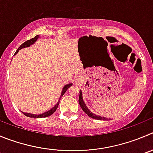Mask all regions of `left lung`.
<instances>
[{
  "label": "left lung",
  "instance_id": "1",
  "mask_svg": "<svg viewBox=\"0 0 153 153\" xmlns=\"http://www.w3.org/2000/svg\"><path fill=\"white\" fill-rule=\"evenodd\" d=\"M79 105H80V107L82 108V110L84 111V113H85V114L88 115L89 117L92 118V119H99V120H106V119L107 120V119H107V118H105V117H101V116H96L95 114L92 113L89 110H88V107H86L85 104L84 103L83 99H82V91H79Z\"/></svg>",
  "mask_w": 153,
  "mask_h": 153
}]
</instances>
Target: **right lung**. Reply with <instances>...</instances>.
<instances>
[{
	"label": "right lung",
	"instance_id": "right-lung-1",
	"mask_svg": "<svg viewBox=\"0 0 153 153\" xmlns=\"http://www.w3.org/2000/svg\"><path fill=\"white\" fill-rule=\"evenodd\" d=\"M39 38V35H37L35 36V37H34V38L30 39V40H27V41H25V43H23L21 45V46L19 47V49H17L16 52H15V55L17 53V52H19V50H20L21 49H22V48H25V47H28V46H30V45H32L34 43H35L36 41L37 40V39ZM72 85V83H70V84H67V85H65V86H64L63 89H62V94H61V96H60V98H59V102L56 104V105H55V107H52L51 110H48L47 112H46V113H42V114H39V115H34V114H31V113H24V112H22L23 114L25 115V116H27V117H31V118H45V117H48V116H51L52 114H53L54 113H55V111H56V110H57L58 107H59V101H60L61 98L62 97V96L64 95V94H65V92H66V91L68 90V88H70V87Z\"/></svg>",
	"mask_w": 153,
	"mask_h": 153
}]
</instances>
